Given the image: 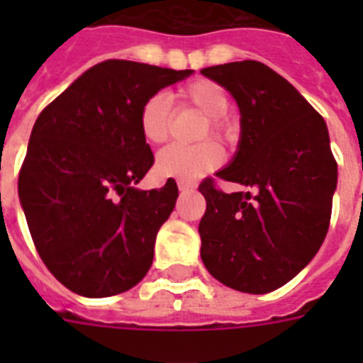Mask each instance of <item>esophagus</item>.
<instances>
[{
    "instance_id": "34e87169",
    "label": "esophagus",
    "mask_w": 363,
    "mask_h": 363,
    "mask_svg": "<svg viewBox=\"0 0 363 363\" xmlns=\"http://www.w3.org/2000/svg\"><path fill=\"white\" fill-rule=\"evenodd\" d=\"M177 184H179V190H181V192H188V190H194V188H196V182L182 181V179L177 182Z\"/></svg>"
}]
</instances>
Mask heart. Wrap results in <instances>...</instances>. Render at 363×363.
I'll return each mask as SVG.
<instances>
[{
    "label": "heart",
    "mask_w": 363,
    "mask_h": 363,
    "mask_svg": "<svg viewBox=\"0 0 363 363\" xmlns=\"http://www.w3.org/2000/svg\"><path fill=\"white\" fill-rule=\"evenodd\" d=\"M177 99L181 107H194L203 113V122L199 125L198 137L203 141L196 145H169L165 147L156 158V171L162 177L173 179H196L205 175L207 171L215 169L222 162L220 145L218 141L233 143L238 139V122L228 115V96L216 82L207 79H196L186 82L177 90ZM171 101L165 94H152L148 96L139 107L137 113V125L141 137L150 145H162L167 141L171 133Z\"/></svg>",
    "instance_id": "b5f03b06"
}]
</instances>
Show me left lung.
<instances>
[{
  "instance_id": "1",
  "label": "left lung",
  "mask_w": 363,
  "mask_h": 363,
  "mask_svg": "<svg viewBox=\"0 0 363 363\" xmlns=\"http://www.w3.org/2000/svg\"><path fill=\"white\" fill-rule=\"evenodd\" d=\"M201 73L230 90L241 111L239 150L216 177L248 188L226 194L213 177L199 184L207 201L199 222L201 259L233 290L273 292L309 264L330 228L337 162L326 122L262 62Z\"/></svg>"
}]
</instances>
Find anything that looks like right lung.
<instances>
[{
    "mask_svg": "<svg viewBox=\"0 0 363 363\" xmlns=\"http://www.w3.org/2000/svg\"><path fill=\"white\" fill-rule=\"evenodd\" d=\"M192 73L107 60L41 111L18 173L31 239L71 292L107 298L150 269L160 226L175 207V181L133 188L154 164L137 125L148 96Z\"/></svg>",
    "mask_w": 363,
    "mask_h": 363,
    "instance_id": "add662e5",
    "label": "right lung"
}]
</instances>
